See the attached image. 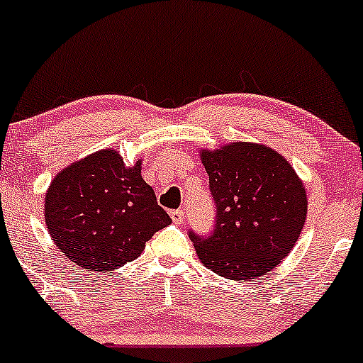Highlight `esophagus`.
Here are the masks:
<instances>
[{"instance_id":"esophagus-1","label":"esophagus","mask_w":363,"mask_h":363,"mask_svg":"<svg viewBox=\"0 0 363 363\" xmlns=\"http://www.w3.org/2000/svg\"><path fill=\"white\" fill-rule=\"evenodd\" d=\"M183 215H185L183 210L170 211V218L173 220V223H177V225H182V223H183Z\"/></svg>"}]
</instances>
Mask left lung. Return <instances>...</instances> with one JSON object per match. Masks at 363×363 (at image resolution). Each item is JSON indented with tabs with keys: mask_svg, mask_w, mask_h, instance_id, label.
Wrapping results in <instances>:
<instances>
[{
	"mask_svg": "<svg viewBox=\"0 0 363 363\" xmlns=\"http://www.w3.org/2000/svg\"><path fill=\"white\" fill-rule=\"evenodd\" d=\"M216 205L211 235L190 233L200 261L233 281L276 267L299 240L307 216L304 183L281 153L259 143L201 148Z\"/></svg>",
	"mask_w": 363,
	"mask_h": 363,
	"instance_id": "obj_1",
	"label": "left lung"
}]
</instances>
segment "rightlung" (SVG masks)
Listing matches in <instances>:
<instances>
[{
	"label": "right lung",
	"instance_id": "right-lung-1",
	"mask_svg": "<svg viewBox=\"0 0 363 363\" xmlns=\"http://www.w3.org/2000/svg\"><path fill=\"white\" fill-rule=\"evenodd\" d=\"M49 235L64 256L89 271L117 269L142 255L172 223L142 178V160L125 167L117 150H99L54 177L44 200Z\"/></svg>",
	"mask_w": 363,
	"mask_h": 363
}]
</instances>
